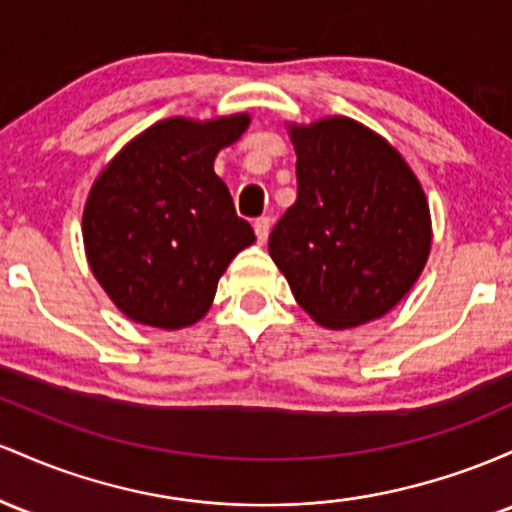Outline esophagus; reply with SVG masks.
Here are the masks:
<instances>
[{"instance_id": "34e87169", "label": "esophagus", "mask_w": 512, "mask_h": 512, "mask_svg": "<svg viewBox=\"0 0 512 512\" xmlns=\"http://www.w3.org/2000/svg\"><path fill=\"white\" fill-rule=\"evenodd\" d=\"M254 229H256V237H258V241H266V237H268V232H271V217H256L254 220Z\"/></svg>"}]
</instances>
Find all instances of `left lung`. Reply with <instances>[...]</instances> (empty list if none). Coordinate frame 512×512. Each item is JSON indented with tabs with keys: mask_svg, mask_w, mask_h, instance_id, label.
<instances>
[{
	"mask_svg": "<svg viewBox=\"0 0 512 512\" xmlns=\"http://www.w3.org/2000/svg\"><path fill=\"white\" fill-rule=\"evenodd\" d=\"M297 200L268 251L304 312L326 329L387 314L421 275L430 212L399 152L350 118L292 128Z\"/></svg>",
	"mask_w": 512,
	"mask_h": 512,
	"instance_id": "obj_1",
	"label": "left lung"
}]
</instances>
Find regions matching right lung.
<instances>
[{"label": "right lung", "instance_id": "add662e5", "mask_svg": "<svg viewBox=\"0 0 512 512\" xmlns=\"http://www.w3.org/2000/svg\"><path fill=\"white\" fill-rule=\"evenodd\" d=\"M249 116L169 118L108 164L84 208L89 266L116 307L159 329L191 326L210 309L229 261L256 234L234 210L212 162Z\"/></svg>", "mask_w": 512, "mask_h": 512}]
</instances>
